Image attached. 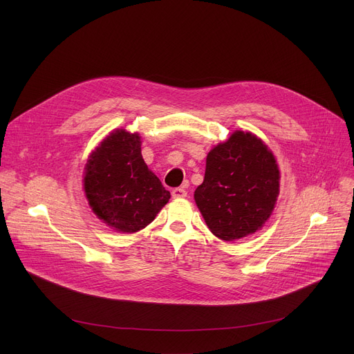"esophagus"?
Wrapping results in <instances>:
<instances>
[{
	"label": "esophagus",
	"mask_w": 354,
	"mask_h": 354,
	"mask_svg": "<svg viewBox=\"0 0 354 354\" xmlns=\"http://www.w3.org/2000/svg\"><path fill=\"white\" fill-rule=\"evenodd\" d=\"M186 194H187V192H186L183 187H175V189L172 190V196H174L175 198L186 197Z\"/></svg>",
	"instance_id": "1"
}]
</instances>
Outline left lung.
Segmentation results:
<instances>
[{
    "instance_id": "obj_1",
    "label": "left lung",
    "mask_w": 354,
    "mask_h": 354,
    "mask_svg": "<svg viewBox=\"0 0 354 354\" xmlns=\"http://www.w3.org/2000/svg\"><path fill=\"white\" fill-rule=\"evenodd\" d=\"M274 156L255 134L235 131L207 154L196 205L210 231L223 241L257 232L270 217L280 187Z\"/></svg>"
}]
</instances>
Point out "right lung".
I'll use <instances>...</instances> for the list:
<instances>
[{
    "instance_id": "add662e5",
    "label": "right lung",
    "mask_w": 354,
    "mask_h": 354,
    "mask_svg": "<svg viewBox=\"0 0 354 354\" xmlns=\"http://www.w3.org/2000/svg\"><path fill=\"white\" fill-rule=\"evenodd\" d=\"M84 190L97 218L124 234L145 228L171 197L144 162L140 136L124 129L112 131L92 151Z\"/></svg>"
}]
</instances>
